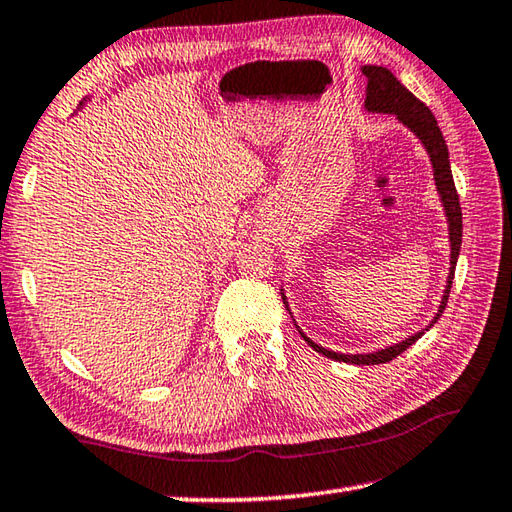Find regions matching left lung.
<instances>
[{"label": "left lung", "instance_id": "left-lung-1", "mask_svg": "<svg viewBox=\"0 0 512 512\" xmlns=\"http://www.w3.org/2000/svg\"><path fill=\"white\" fill-rule=\"evenodd\" d=\"M361 72L366 74L368 79V88H366V108L370 112H388V115H397V119L411 128V131L420 137V142L427 149L431 164H433V180H436L440 201H443V207L447 212V221H449V244H452V259H449V277H447V289L443 302H440L436 318L431 320V325L443 316V311L447 307V298L449 291H452V280H454V271H456V259L458 253H461V239H463V212H461V203H458V192L454 185V176H452V167H449V151L445 144V137L440 133L436 117L431 115V110L424 106V103L411 94L404 85L395 79L391 69L379 67V65H363ZM282 300H287L282 296ZM427 327V329H429ZM302 334V332H300ZM424 332H418L409 336V339L402 343H395L391 348L379 350V352H370V354H339L332 350H325L316 345L311 339H307L302 334L311 348L316 352L325 354V357L334 359V361H345V363H357V366H377V363H386L393 361L397 354H402L409 345L420 339Z\"/></svg>", "mask_w": 512, "mask_h": 512}]
</instances>
